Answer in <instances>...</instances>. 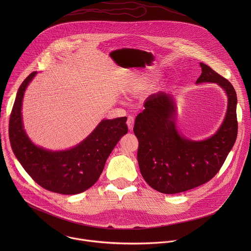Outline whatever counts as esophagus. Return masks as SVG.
Listing matches in <instances>:
<instances>
[{
  "label": "esophagus",
  "instance_id": "obj_1",
  "mask_svg": "<svg viewBox=\"0 0 251 251\" xmlns=\"http://www.w3.org/2000/svg\"><path fill=\"white\" fill-rule=\"evenodd\" d=\"M126 125H127V126H128V129H129V130H132L133 125H134V118H133L132 116H128V117H127Z\"/></svg>",
  "mask_w": 251,
  "mask_h": 251
}]
</instances>
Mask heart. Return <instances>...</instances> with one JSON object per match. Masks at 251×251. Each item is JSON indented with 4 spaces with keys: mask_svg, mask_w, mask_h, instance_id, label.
<instances>
[{
    "mask_svg": "<svg viewBox=\"0 0 251 251\" xmlns=\"http://www.w3.org/2000/svg\"><path fill=\"white\" fill-rule=\"evenodd\" d=\"M144 87H141V89H143Z\"/></svg>",
    "mask_w": 251,
    "mask_h": 251,
    "instance_id": "b5f03b06",
    "label": "heart"
}]
</instances>
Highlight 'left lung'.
Returning <instances> with one entry per match:
<instances>
[{
    "mask_svg": "<svg viewBox=\"0 0 251 251\" xmlns=\"http://www.w3.org/2000/svg\"><path fill=\"white\" fill-rule=\"evenodd\" d=\"M196 83L213 82L228 96L226 117L217 130L204 141L180 137L175 126V104L164 92L147 98L142 113L135 119L133 131L138 139L137 159L141 175L153 189L175 194L213 179L223 165L238 134L237 94L232 84L209 66L200 64Z\"/></svg>",
    "mask_w": 251,
    "mask_h": 251,
    "instance_id": "1",
    "label": "left lung"
}]
</instances>
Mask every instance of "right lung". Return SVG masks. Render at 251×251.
Wrapping results in <instances>:
<instances>
[{
	"label": "right lung",
	"instance_id": "obj_1",
	"mask_svg": "<svg viewBox=\"0 0 251 251\" xmlns=\"http://www.w3.org/2000/svg\"><path fill=\"white\" fill-rule=\"evenodd\" d=\"M36 74L32 72L23 81L11 110L8 135L12 151L41 187L64 195L81 193L97 182L114 147L127 132L126 117L101 121L83 142L68 151H51L36 147L23 129L21 115L24 92Z\"/></svg>",
	"mask_w": 251,
	"mask_h": 251
}]
</instances>
